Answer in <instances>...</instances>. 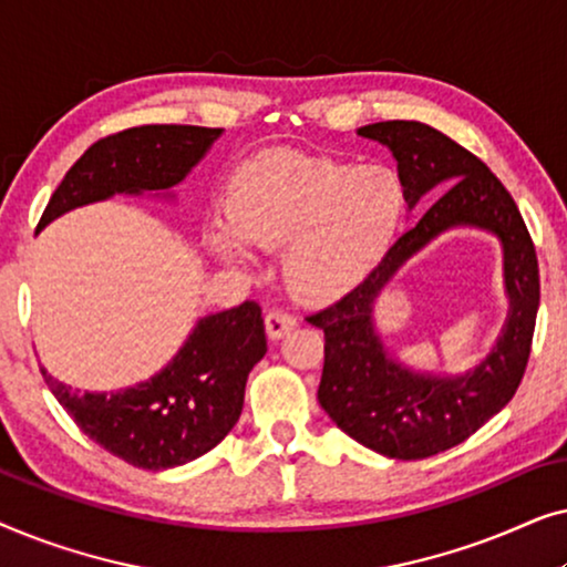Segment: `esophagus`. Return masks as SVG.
<instances>
[{
    "instance_id": "obj_1",
    "label": "esophagus",
    "mask_w": 567,
    "mask_h": 567,
    "mask_svg": "<svg viewBox=\"0 0 567 567\" xmlns=\"http://www.w3.org/2000/svg\"><path fill=\"white\" fill-rule=\"evenodd\" d=\"M297 328V317L289 312H281V309H274V312L266 315V332L270 340H281L284 336Z\"/></svg>"
}]
</instances>
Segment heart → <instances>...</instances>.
<instances>
[{
    "mask_svg": "<svg viewBox=\"0 0 567 567\" xmlns=\"http://www.w3.org/2000/svg\"><path fill=\"white\" fill-rule=\"evenodd\" d=\"M408 208L402 177L386 165L274 152L247 159L224 190L226 227L208 231L224 262L245 246L281 250L284 284L305 305H330L367 281L390 255Z\"/></svg>",
    "mask_w": 567,
    "mask_h": 567,
    "instance_id": "obj_1",
    "label": "heart"
}]
</instances>
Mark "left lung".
Wrapping results in <instances>:
<instances>
[{"instance_id": "left-lung-1", "label": "left lung", "mask_w": 567, "mask_h": 567, "mask_svg": "<svg viewBox=\"0 0 567 567\" xmlns=\"http://www.w3.org/2000/svg\"><path fill=\"white\" fill-rule=\"evenodd\" d=\"M359 136L392 152L408 208L436 198L359 289L307 317L324 330V367L317 400L332 423L390 460H425L470 439L498 415L522 384L539 309V266L526 224L503 183L441 131L417 121H382ZM456 226L491 230L504 247L509 317L492 353L464 375H429L385 351L373 312L404 262Z\"/></svg>"}]
</instances>
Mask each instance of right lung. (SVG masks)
<instances>
[{
	"mask_svg": "<svg viewBox=\"0 0 567 567\" xmlns=\"http://www.w3.org/2000/svg\"><path fill=\"white\" fill-rule=\"evenodd\" d=\"M221 128L138 126L92 144L53 193L38 231L72 208L113 196L173 198L206 157ZM266 324L255 301L200 317L173 359L144 382L111 392H80L41 374L87 436L142 470H169L212 452L243 413L245 384L266 355Z\"/></svg>",
	"mask_w": 567,
	"mask_h": 567,
	"instance_id": "obj_1",
	"label": "right lung"
}]
</instances>
